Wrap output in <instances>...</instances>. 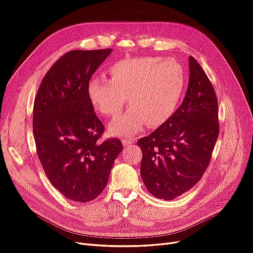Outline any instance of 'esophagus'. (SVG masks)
Listing matches in <instances>:
<instances>
[{
  "mask_svg": "<svg viewBox=\"0 0 253 253\" xmlns=\"http://www.w3.org/2000/svg\"><path fill=\"white\" fill-rule=\"evenodd\" d=\"M134 142V139L132 138H123L122 139V144L124 147H130Z\"/></svg>",
  "mask_w": 253,
  "mask_h": 253,
  "instance_id": "1",
  "label": "esophagus"
}]
</instances>
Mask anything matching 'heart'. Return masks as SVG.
I'll return each instance as SVG.
<instances>
[{"label": "heart", "mask_w": 253, "mask_h": 253, "mask_svg": "<svg viewBox=\"0 0 253 253\" xmlns=\"http://www.w3.org/2000/svg\"><path fill=\"white\" fill-rule=\"evenodd\" d=\"M111 80L103 76L87 84L91 104L106 117H117L126 104L131 107L109 124L115 135L130 136L147 124L158 127L173 115L184 94L186 75L173 58L140 57L121 60L109 67Z\"/></svg>", "instance_id": "heart-1"}]
</instances>
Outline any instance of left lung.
Instances as JSON below:
<instances>
[{
    "mask_svg": "<svg viewBox=\"0 0 253 253\" xmlns=\"http://www.w3.org/2000/svg\"><path fill=\"white\" fill-rule=\"evenodd\" d=\"M189 83L182 104L137 141L140 175L157 199L171 201L191 189L206 171L219 134L218 101L207 74L189 57Z\"/></svg>",
    "mask_w": 253,
    "mask_h": 253,
    "instance_id": "obj_1",
    "label": "left lung"
}]
</instances>
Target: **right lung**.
I'll list each match as a JSON object with an SVG mask.
<instances>
[{
    "label": "right lung",
    "mask_w": 253,
    "mask_h": 253,
    "mask_svg": "<svg viewBox=\"0 0 253 253\" xmlns=\"http://www.w3.org/2000/svg\"><path fill=\"white\" fill-rule=\"evenodd\" d=\"M111 48L71 50L43 78L33 108V134L41 166L51 185L68 200H95L107 184L123 146L99 141L104 126L87 97L91 76Z\"/></svg>",
    "instance_id": "1"
}]
</instances>
